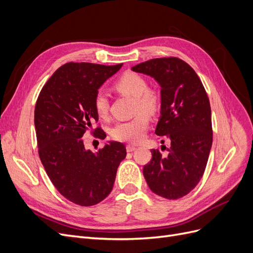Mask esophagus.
I'll return each instance as SVG.
<instances>
[{
  "label": "esophagus",
  "instance_id": "esophagus-1",
  "mask_svg": "<svg viewBox=\"0 0 253 253\" xmlns=\"http://www.w3.org/2000/svg\"><path fill=\"white\" fill-rule=\"evenodd\" d=\"M135 150H136L135 145H132V144H127V145H126V151H127V152H133V151H135Z\"/></svg>",
  "mask_w": 253,
  "mask_h": 253
}]
</instances>
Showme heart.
<instances>
[{"label":"heart","instance_id":"obj_1","mask_svg":"<svg viewBox=\"0 0 253 253\" xmlns=\"http://www.w3.org/2000/svg\"><path fill=\"white\" fill-rule=\"evenodd\" d=\"M114 89L122 96L134 98V118L118 122L112 129L115 139L131 143H138L144 138L149 127V116H155L162 106V96L155 89L148 87V82L141 75L134 72L122 74L115 81ZM94 110L100 118L109 115L110 102L105 94L99 91L94 97Z\"/></svg>","mask_w":253,"mask_h":253}]
</instances>
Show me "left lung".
Wrapping results in <instances>:
<instances>
[{
	"instance_id": "obj_1",
	"label": "left lung",
	"mask_w": 253,
	"mask_h": 253,
	"mask_svg": "<svg viewBox=\"0 0 253 253\" xmlns=\"http://www.w3.org/2000/svg\"><path fill=\"white\" fill-rule=\"evenodd\" d=\"M132 71L159 83L162 116L155 134L171 140L168 155L151 150L143 176L152 192L178 200L197 186L209 158L213 132L208 95L195 71L179 58L151 59Z\"/></svg>"
}]
</instances>
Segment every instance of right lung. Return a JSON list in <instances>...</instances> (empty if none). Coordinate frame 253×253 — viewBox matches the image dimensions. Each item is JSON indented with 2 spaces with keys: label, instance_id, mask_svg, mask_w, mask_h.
<instances>
[{
  "label": "right lung",
  "instance_id": "obj_1",
  "mask_svg": "<svg viewBox=\"0 0 253 253\" xmlns=\"http://www.w3.org/2000/svg\"><path fill=\"white\" fill-rule=\"evenodd\" d=\"M121 66L66 63L37 99L35 126L41 163L59 193L82 207L97 205L111 193L118 166L126 156L124 143L110 142L95 154L85 150L82 138L98 122L93 104L98 88ZM93 132L96 138H105L100 126Z\"/></svg>",
  "mask_w": 253,
  "mask_h": 253
}]
</instances>
